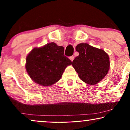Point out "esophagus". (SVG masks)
<instances>
[{"instance_id": "obj_1", "label": "esophagus", "mask_w": 130, "mask_h": 130, "mask_svg": "<svg viewBox=\"0 0 130 130\" xmlns=\"http://www.w3.org/2000/svg\"><path fill=\"white\" fill-rule=\"evenodd\" d=\"M74 56H70V57H69V59H70L71 61H73V60H74Z\"/></svg>"}]
</instances>
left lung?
I'll return each instance as SVG.
<instances>
[{
	"mask_svg": "<svg viewBox=\"0 0 130 130\" xmlns=\"http://www.w3.org/2000/svg\"><path fill=\"white\" fill-rule=\"evenodd\" d=\"M76 50L79 55L74 58L72 66L82 80L87 84L98 83L108 74L110 68L109 57L102 49L87 43L79 44Z\"/></svg>",
	"mask_w": 130,
	"mask_h": 130,
	"instance_id": "left-lung-1",
	"label": "left lung"
}]
</instances>
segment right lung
<instances>
[{
    "instance_id": "1",
    "label": "right lung",
    "mask_w": 130,
    "mask_h": 130,
    "mask_svg": "<svg viewBox=\"0 0 130 130\" xmlns=\"http://www.w3.org/2000/svg\"><path fill=\"white\" fill-rule=\"evenodd\" d=\"M64 48L54 42L35 47L26 58L25 69L35 83L50 86L59 80L64 71L72 61L64 56Z\"/></svg>"
}]
</instances>
